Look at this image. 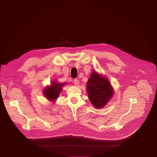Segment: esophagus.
<instances>
[{"label":"esophagus","mask_w":157,"mask_h":157,"mask_svg":"<svg viewBox=\"0 0 157 157\" xmlns=\"http://www.w3.org/2000/svg\"><path fill=\"white\" fill-rule=\"evenodd\" d=\"M74 84L76 86H78V85H79V80H78V79H74Z\"/></svg>","instance_id":"obj_1"}]
</instances>
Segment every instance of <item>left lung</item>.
<instances>
[{"instance_id":"8db88e82","label":"left lung","mask_w":157,"mask_h":157,"mask_svg":"<svg viewBox=\"0 0 157 157\" xmlns=\"http://www.w3.org/2000/svg\"><path fill=\"white\" fill-rule=\"evenodd\" d=\"M86 91L90 101L97 109L104 107L114 94L109 80L95 71L92 72L87 82Z\"/></svg>"}]
</instances>
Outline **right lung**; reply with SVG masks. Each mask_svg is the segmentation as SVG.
Returning a JSON list of instances; mask_svg holds the SVG:
<instances>
[{
    "mask_svg": "<svg viewBox=\"0 0 157 157\" xmlns=\"http://www.w3.org/2000/svg\"><path fill=\"white\" fill-rule=\"evenodd\" d=\"M65 85V83H59L58 82L53 81L49 86H47L44 89L43 94L48 100L50 101H55L59 97L62 92V86Z\"/></svg>",
    "mask_w": 157,
    "mask_h": 157,
    "instance_id": "obj_1",
    "label": "right lung"
}]
</instances>
